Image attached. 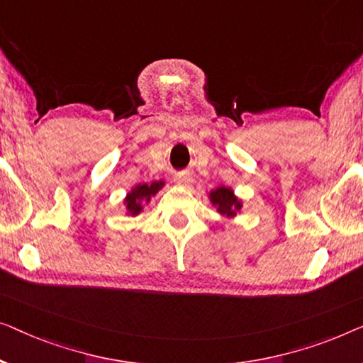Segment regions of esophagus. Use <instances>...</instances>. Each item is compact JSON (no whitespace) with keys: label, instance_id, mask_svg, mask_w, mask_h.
I'll return each mask as SVG.
<instances>
[{"label":"esophagus","instance_id":"obj_1","mask_svg":"<svg viewBox=\"0 0 363 363\" xmlns=\"http://www.w3.org/2000/svg\"><path fill=\"white\" fill-rule=\"evenodd\" d=\"M174 181L176 184H179V186H189V184L192 182V176L187 174V172H179V174L174 176Z\"/></svg>","mask_w":363,"mask_h":363}]
</instances>
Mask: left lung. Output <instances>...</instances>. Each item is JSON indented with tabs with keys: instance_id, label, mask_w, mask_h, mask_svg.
<instances>
[{
	"instance_id": "1",
	"label": "left lung",
	"mask_w": 363,
	"mask_h": 363,
	"mask_svg": "<svg viewBox=\"0 0 363 363\" xmlns=\"http://www.w3.org/2000/svg\"><path fill=\"white\" fill-rule=\"evenodd\" d=\"M208 197H211V202L213 206L217 207V211L228 218L237 216L240 208H242V202L238 201V197L235 196L230 187H217L216 191H211Z\"/></svg>"
}]
</instances>
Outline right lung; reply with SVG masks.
<instances>
[{"label": "right lung", "instance_id": "right-lung-1", "mask_svg": "<svg viewBox=\"0 0 363 363\" xmlns=\"http://www.w3.org/2000/svg\"><path fill=\"white\" fill-rule=\"evenodd\" d=\"M164 186V181H155L151 184H138L125 197V206L128 216H138L143 211V202H150L152 196H156Z\"/></svg>", "mask_w": 363, "mask_h": 363}]
</instances>
